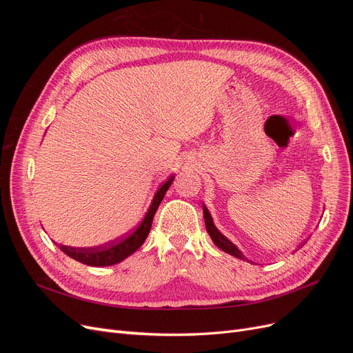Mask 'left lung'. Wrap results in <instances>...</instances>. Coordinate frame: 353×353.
Returning <instances> with one entry per match:
<instances>
[{"label": "left lung", "instance_id": "left-lung-1", "mask_svg": "<svg viewBox=\"0 0 353 353\" xmlns=\"http://www.w3.org/2000/svg\"><path fill=\"white\" fill-rule=\"evenodd\" d=\"M203 215H205L206 231H208V234L210 236L212 241L215 243L216 248H219L222 252H225V253H228V254H231V256H236V258L244 261V259H245L244 254L239 250L237 245L234 244L232 241H230V240H228L225 236H223V234L215 227V223H213V219H212V215H210L208 208H206L205 205H203Z\"/></svg>", "mask_w": 353, "mask_h": 353}]
</instances>
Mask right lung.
Here are the masks:
<instances>
[{"label":"right lung","instance_id":"obj_1","mask_svg":"<svg viewBox=\"0 0 353 353\" xmlns=\"http://www.w3.org/2000/svg\"><path fill=\"white\" fill-rule=\"evenodd\" d=\"M175 175H170L166 183H163L159 187L150 203V208H148L143 221L138 223V227L135 230H132L130 234H126L125 237L112 241L105 245H101V248H90V249L78 248L77 249V248H68V245H60V250L63 253H66L68 256H70L72 259L90 266H110V265L122 262L123 259L128 258V256H131L132 253H135L138 249H140L143 243L145 241L148 232H150V228H152L154 213L160 203H162L168 188L170 187V184H172Z\"/></svg>","mask_w":353,"mask_h":353}]
</instances>
